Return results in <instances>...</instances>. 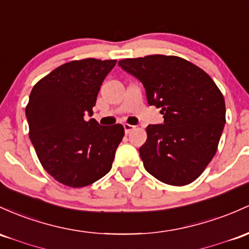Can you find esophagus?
<instances>
[{
	"mask_svg": "<svg viewBox=\"0 0 249 249\" xmlns=\"http://www.w3.org/2000/svg\"><path fill=\"white\" fill-rule=\"evenodd\" d=\"M136 126H133V125H130V124H124V130H125V133H130L131 131L135 129Z\"/></svg>",
	"mask_w": 249,
	"mask_h": 249,
	"instance_id": "1",
	"label": "esophagus"
}]
</instances>
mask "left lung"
<instances>
[{
	"mask_svg": "<svg viewBox=\"0 0 249 249\" xmlns=\"http://www.w3.org/2000/svg\"><path fill=\"white\" fill-rule=\"evenodd\" d=\"M118 65L143 84L164 123L149 125L139 147L145 170L170 185L194 182L216 154L226 123L225 98L210 76L188 60L147 55Z\"/></svg>",
	"mask_w": 249,
	"mask_h": 249,
	"instance_id": "8db88e82",
	"label": "left lung"
}]
</instances>
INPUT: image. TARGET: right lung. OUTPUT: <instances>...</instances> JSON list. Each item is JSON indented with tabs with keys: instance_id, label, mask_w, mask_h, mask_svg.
I'll return each instance as SVG.
<instances>
[{
	"instance_id": "1",
	"label": "right lung",
	"mask_w": 249,
	"mask_h": 249,
	"mask_svg": "<svg viewBox=\"0 0 249 249\" xmlns=\"http://www.w3.org/2000/svg\"><path fill=\"white\" fill-rule=\"evenodd\" d=\"M117 60L83 59L52 71L33 87L26 107L29 138L43 169L72 188L92 184L112 168L123 125L100 126L92 107Z\"/></svg>"
}]
</instances>
